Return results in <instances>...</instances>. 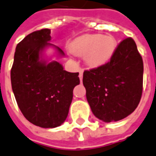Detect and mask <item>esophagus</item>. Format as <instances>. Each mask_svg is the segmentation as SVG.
Masks as SVG:
<instances>
[{"instance_id":"1","label":"esophagus","mask_w":156,"mask_h":156,"mask_svg":"<svg viewBox=\"0 0 156 156\" xmlns=\"http://www.w3.org/2000/svg\"><path fill=\"white\" fill-rule=\"evenodd\" d=\"M83 69H80V70H79V78H80V80L83 79Z\"/></svg>"}]
</instances>
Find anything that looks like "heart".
Wrapping results in <instances>:
<instances>
[{
  "label": "heart",
  "mask_w": 156,
  "mask_h": 156,
  "mask_svg": "<svg viewBox=\"0 0 156 156\" xmlns=\"http://www.w3.org/2000/svg\"><path fill=\"white\" fill-rule=\"evenodd\" d=\"M76 56H84L90 67H99L110 61L116 48V41L110 35L84 34L75 39L69 46Z\"/></svg>",
  "instance_id": "heart-1"
}]
</instances>
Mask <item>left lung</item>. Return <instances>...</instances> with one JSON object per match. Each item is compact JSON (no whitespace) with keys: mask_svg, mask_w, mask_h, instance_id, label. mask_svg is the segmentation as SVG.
Masks as SVG:
<instances>
[{"mask_svg":"<svg viewBox=\"0 0 156 156\" xmlns=\"http://www.w3.org/2000/svg\"><path fill=\"white\" fill-rule=\"evenodd\" d=\"M142 83V58L130 37L118 44L107 64L85 70L83 75L90 107L105 122L122 120L136 109Z\"/></svg>","mask_w":156,"mask_h":156,"instance_id":"8db88e82","label":"left lung"}]
</instances>
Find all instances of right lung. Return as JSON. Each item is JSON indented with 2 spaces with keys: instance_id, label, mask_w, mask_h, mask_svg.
<instances>
[{
  "instance_id": "1",
  "label": "right lung",
  "mask_w": 156,
  "mask_h": 156,
  "mask_svg": "<svg viewBox=\"0 0 156 156\" xmlns=\"http://www.w3.org/2000/svg\"><path fill=\"white\" fill-rule=\"evenodd\" d=\"M51 30L44 28L26 36L16 46L11 83L20 110L27 120L41 128H55L66 121L73 89L80 83L78 73H68L57 61L40 60L51 43ZM56 49L60 55L64 51Z\"/></svg>"
}]
</instances>
